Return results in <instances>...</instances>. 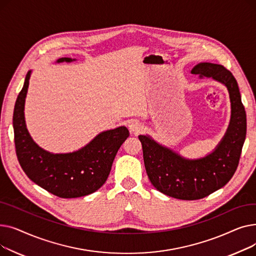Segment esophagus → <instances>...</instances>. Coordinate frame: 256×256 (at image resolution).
Instances as JSON below:
<instances>
[{
    "instance_id": "1",
    "label": "esophagus",
    "mask_w": 256,
    "mask_h": 256,
    "mask_svg": "<svg viewBox=\"0 0 256 256\" xmlns=\"http://www.w3.org/2000/svg\"><path fill=\"white\" fill-rule=\"evenodd\" d=\"M130 132L132 134H139L143 130V126L138 122V121H132V122L128 126Z\"/></svg>"
}]
</instances>
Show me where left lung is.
Segmentation results:
<instances>
[{
	"label": "left lung",
	"mask_w": 256,
	"mask_h": 256,
	"mask_svg": "<svg viewBox=\"0 0 256 256\" xmlns=\"http://www.w3.org/2000/svg\"><path fill=\"white\" fill-rule=\"evenodd\" d=\"M191 74L212 78L230 93L232 115L222 140L210 154L186 158L158 143L150 135H140L146 173L158 191L182 200H197L221 189L234 174L246 138L247 120L238 86L224 66L210 62L195 65Z\"/></svg>",
	"instance_id": "1"
}]
</instances>
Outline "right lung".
<instances>
[{
  "instance_id": "right-lung-1",
  "label": "right lung",
  "mask_w": 256,
  "mask_h": 256,
  "mask_svg": "<svg viewBox=\"0 0 256 256\" xmlns=\"http://www.w3.org/2000/svg\"><path fill=\"white\" fill-rule=\"evenodd\" d=\"M60 58L56 62H72ZM32 70L26 76L13 112V130L18 162L32 182L61 198H76L98 191L109 176L115 156L130 136L126 126L100 132L82 148L52 154L37 145L26 130L24 102Z\"/></svg>"
}]
</instances>
